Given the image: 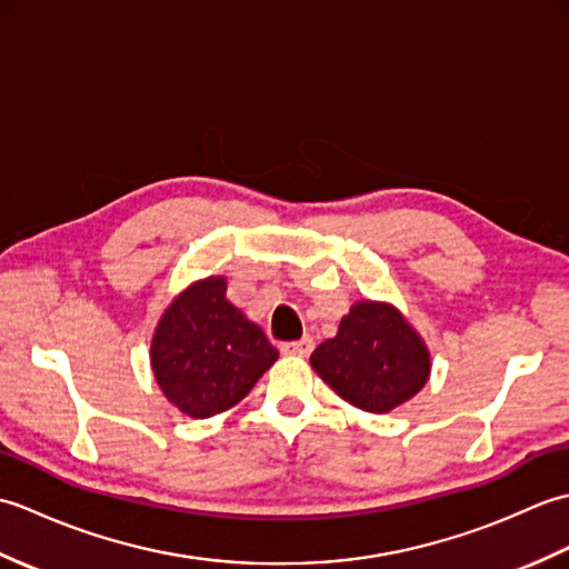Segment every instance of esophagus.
<instances>
[{"mask_svg": "<svg viewBox=\"0 0 569 569\" xmlns=\"http://www.w3.org/2000/svg\"><path fill=\"white\" fill-rule=\"evenodd\" d=\"M312 347H316V342H312L310 335H306V337H300V340H296V342H283L281 345V352L283 355H291V357H308L312 352Z\"/></svg>", "mask_w": 569, "mask_h": 569, "instance_id": "obj_1", "label": "esophagus"}]
</instances>
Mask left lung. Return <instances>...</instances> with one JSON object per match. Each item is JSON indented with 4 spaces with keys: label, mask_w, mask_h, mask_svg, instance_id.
<instances>
[{
    "label": "left lung",
    "mask_w": 569,
    "mask_h": 569,
    "mask_svg": "<svg viewBox=\"0 0 569 569\" xmlns=\"http://www.w3.org/2000/svg\"><path fill=\"white\" fill-rule=\"evenodd\" d=\"M310 367L330 389L367 413H389L430 379V349L401 310L381 300H357L332 340L310 355Z\"/></svg>",
    "instance_id": "8db88e82"
}]
</instances>
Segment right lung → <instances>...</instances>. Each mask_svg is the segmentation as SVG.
Masks as SVG:
<instances>
[{"mask_svg": "<svg viewBox=\"0 0 569 569\" xmlns=\"http://www.w3.org/2000/svg\"><path fill=\"white\" fill-rule=\"evenodd\" d=\"M276 359L259 325L227 300L224 276L180 291L151 337L156 383L168 403L200 420L237 406Z\"/></svg>", "mask_w": 569, "mask_h": 569, "instance_id": "obj_1", "label": "right lung"}]
</instances>
